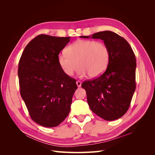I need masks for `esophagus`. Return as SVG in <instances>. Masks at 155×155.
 Listing matches in <instances>:
<instances>
[{"label":"esophagus","mask_w":155,"mask_h":155,"mask_svg":"<svg viewBox=\"0 0 155 155\" xmlns=\"http://www.w3.org/2000/svg\"><path fill=\"white\" fill-rule=\"evenodd\" d=\"M76 85L78 86V87H80L81 85V82L79 81H76Z\"/></svg>","instance_id":"esophagus-1"}]
</instances>
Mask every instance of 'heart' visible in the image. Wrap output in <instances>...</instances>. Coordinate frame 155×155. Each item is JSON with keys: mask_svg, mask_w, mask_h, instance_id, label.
<instances>
[{"mask_svg": "<svg viewBox=\"0 0 155 155\" xmlns=\"http://www.w3.org/2000/svg\"><path fill=\"white\" fill-rule=\"evenodd\" d=\"M66 52L59 54L58 63L68 76H72L78 66L79 76L88 74L91 78L99 77L110 59L109 50L101 41L78 39L68 46Z\"/></svg>", "mask_w": 155, "mask_h": 155, "instance_id": "1", "label": "heart"}]
</instances>
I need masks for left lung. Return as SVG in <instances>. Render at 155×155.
I'll return each instance as SVG.
<instances>
[{
  "instance_id": "8db88e82",
  "label": "left lung",
  "mask_w": 155,
  "mask_h": 155,
  "mask_svg": "<svg viewBox=\"0 0 155 155\" xmlns=\"http://www.w3.org/2000/svg\"><path fill=\"white\" fill-rule=\"evenodd\" d=\"M91 37L104 41L109 50L110 59L104 74L84 81L81 87L86 91L91 110L105 120H115L128 110L135 91V55L128 42L114 32L100 31Z\"/></svg>"
}]
</instances>
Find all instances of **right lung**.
<instances>
[{
    "mask_svg": "<svg viewBox=\"0 0 155 155\" xmlns=\"http://www.w3.org/2000/svg\"><path fill=\"white\" fill-rule=\"evenodd\" d=\"M70 37L41 34L27 45L18 63L20 93L31 118L46 127L59 125L70 110L76 79L67 76L58 55Z\"/></svg>",
    "mask_w": 155,
    "mask_h": 155,
    "instance_id": "right-lung-1",
    "label": "right lung"
}]
</instances>
